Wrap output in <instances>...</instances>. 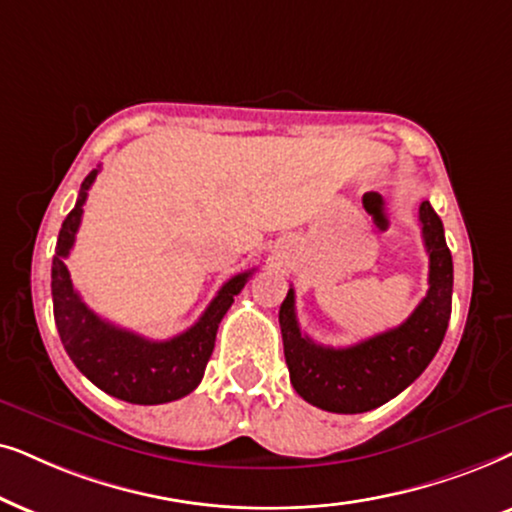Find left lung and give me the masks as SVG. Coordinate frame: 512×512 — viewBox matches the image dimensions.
<instances>
[{
	"mask_svg": "<svg viewBox=\"0 0 512 512\" xmlns=\"http://www.w3.org/2000/svg\"><path fill=\"white\" fill-rule=\"evenodd\" d=\"M419 222L428 252V292L403 325L346 349H332L302 335L295 290H288L278 323L290 381L306 403L337 414L370 412L403 393L438 353L452 313V252L428 201L419 206Z\"/></svg>",
	"mask_w": 512,
	"mask_h": 512,
	"instance_id": "obj_1",
	"label": "left lung"
}]
</instances>
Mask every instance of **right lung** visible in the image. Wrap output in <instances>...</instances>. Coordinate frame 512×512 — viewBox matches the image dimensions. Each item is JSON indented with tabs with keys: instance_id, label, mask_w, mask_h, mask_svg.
Segmentation results:
<instances>
[{
	"instance_id": "add662e5",
	"label": "right lung",
	"mask_w": 512,
	"mask_h": 512,
	"mask_svg": "<svg viewBox=\"0 0 512 512\" xmlns=\"http://www.w3.org/2000/svg\"><path fill=\"white\" fill-rule=\"evenodd\" d=\"M98 170L100 168L91 170L81 182L79 199L72 213L65 217L58 234L56 255H53L51 295L60 342L79 372L114 398L133 405H161L185 398L201 384L210 353L215 349L220 320L234 304V297L243 290V285L248 283L252 271L229 278L203 311V316L182 335L166 342H152L102 320L74 290L70 271L65 267V257L70 255L81 215H84L88 189Z\"/></svg>"
}]
</instances>
